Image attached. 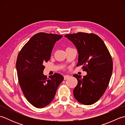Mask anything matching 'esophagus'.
<instances>
[{"label":"esophagus","instance_id":"obj_1","mask_svg":"<svg viewBox=\"0 0 125 125\" xmlns=\"http://www.w3.org/2000/svg\"><path fill=\"white\" fill-rule=\"evenodd\" d=\"M70 77L68 75H64V80H66V79H67L68 78H69Z\"/></svg>","mask_w":125,"mask_h":125}]
</instances>
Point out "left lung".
<instances>
[{
  "label": "left lung",
  "instance_id": "8db88e82",
  "mask_svg": "<svg viewBox=\"0 0 125 125\" xmlns=\"http://www.w3.org/2000/svg\"><path fill=\"white\" fill-rule=\"evenodd\" d=\"M73 42L78 52L77 66L83 65L87 75L75 74L78 84L73 95L78 102L90 105L97 102L109 84L113 70L112 56L104 42L94 33L78 32L64 36Z\"/></svg>",
  "mask_w": 125,
  "mask_h": 125
}]
</instances>
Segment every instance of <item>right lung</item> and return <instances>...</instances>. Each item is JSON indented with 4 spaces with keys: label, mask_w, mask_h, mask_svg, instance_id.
I'll use <instances>...</instances> for the list:
<instances>
[{
    "label": "right lung",
    "mask_w": 125,
    "mask_h": 125,
    "mask_svg": "<svg viewBox=\"0 0 125 125\" xmlns=\"http://www.w3.org/2000/svg\"><path fill=\"white\" fill-rule=\"evenodd\" d=\"M63 35L44 32L31 37L19 52L16 68L23 94L31 105L43 108L51 103L63 77L55 73L47 78L44 63L50 58L56 42Z\"/></svg>",
    "instance_id": "obj_1"
}]
</instances>
